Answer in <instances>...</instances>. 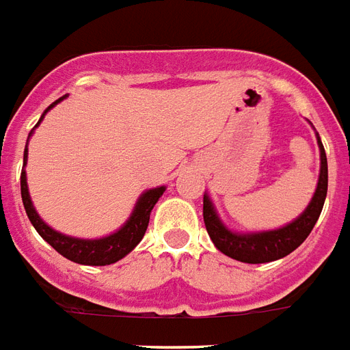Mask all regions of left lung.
<instances>
[{
  "label": "left lung",
  "mask_w": 350,
  "mask_h": 350,
  "mask_svg": "<svg viewBox=\"0 0 350 350\" xmlns=\"http://www.w3.org/2000/svg\"><path fill=\"white\" fill-rule=\"evenodd\" d=\"M317 144H319V149H321V172H319L317 190H315L314 197H312V203L308 204V208L304 210L295 221H291L286 227L278 228V230H269V232H254V234H236V232H230L219 221V217L215 214L210 199L204 196V227L208 230V236L214 241V245L223 254H227V256L234 260H240V262H245V264H265V262H273V260H278L286 256V254H290L291 251H295L297 247L308 238L312 228H314V225L319 219L328 186L327 154H325V149H323L319 136H317Z\"/></svg>",
  "instance_id": "left-lung-1"
}]
</instances>
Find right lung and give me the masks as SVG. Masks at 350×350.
I'll return each mask as SVG.
<instances>
[{"instance_id":"1","label":"right lung","mask_w":350,"mask_h":350,"mask_svg":"<svg viewBox=\"0 0 350 350\" xmlns=\"http://www.w3.org/2000/svg\"><path fill=\"white\" fill-rule=\"evenodd\" d=\"M62 99H64V97L57 99L53 105L47 107V110L53 109L55 105L59 103V101H62ZM46 112H44V114H46ZM44 114H42V118H44ZM38 123H36V127H38ZM29 136H31V133H29ZM25 162H27V146H25V151H23V165H25ZM20 185H22L23 206H25L29 221L33 223V227L36 228V232H38L49 245L53 247L57 253L62 254L64 258L83 265L114 264L118 260H122L125 254L131 253V251L140 243L144 234H146L151 210H153V206L157 204V201H159L160 196H162L165 190L164 186H160V188L146 191V193L140 197V201L136 203L135 212L129 217V221L125 223L118 232H114V234L107 236V238H101V240H79V238H70V236L60 234V232L53 230L51 227H47L46 223L38 217L36 210L33 208V203H31V197H29L25 170H22Z\"/></svg>"}]
</instances>
